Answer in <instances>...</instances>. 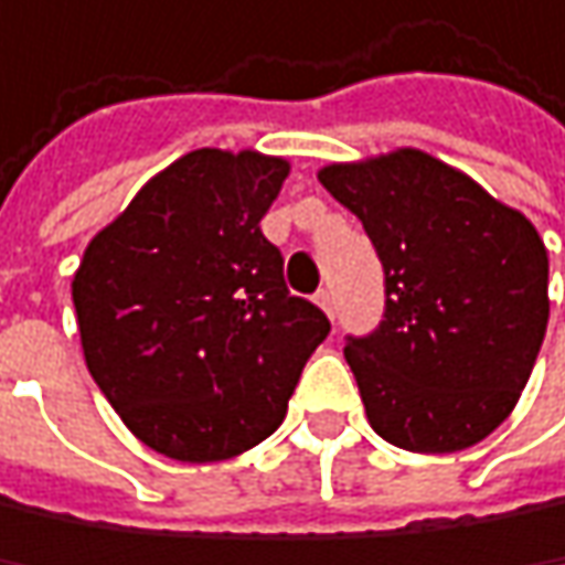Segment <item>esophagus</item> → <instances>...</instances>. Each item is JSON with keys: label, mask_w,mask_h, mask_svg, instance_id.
Segmentation results:
<instances>
[{"label": "esophagus", "mask_w": 565, "mask_h": 565, "mask_svg": "<svg viewBox=\"0 0 565 565\" xmlns=\"http://www.w3.org/2000/svg\"><path fill=\"white\" fill-rule=\"evenodd\" d=\"M316 302L326 309V316H329V319H335V299H332V292H329V289H319V292H316Z\"/></svg>", "instance_id": "34e87169"}]
</instances>
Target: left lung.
<instances>
[{"mask_svg": "<svg viewBox=\"0 0 565 565\" xmlns=\"http://www.w3.org/2000/svg\"><path fill=\"white\" fill-rule=\"evenodd\" d=\"M319 183L352 210L385 269V312L345 335L375 434L454 454L513 412L546 335L550 259L533 223L422 150L332 163Z\"/></svg>", "mask_w": 565, "mask_h": 565, "instance_id": "1", "label": "left lung"}]
</instances>
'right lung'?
Segmentation results:
<instances>
[{"label":"right lung","instance_id":"obj_1","mask_svg":"<svg viewBox=\"0 0 565 565\" xmlns=\"http://www.w3.org/2000/svg\"><path fill=\"white\" fill-rule=\"evenodd\" d=\"M289 163L193 150L143 183L72 282L88 372L147 447L186 463L266 440L329 335L259 220Z\"/></svg>","mask_w":565,"mask_h":565}]
</instances>
